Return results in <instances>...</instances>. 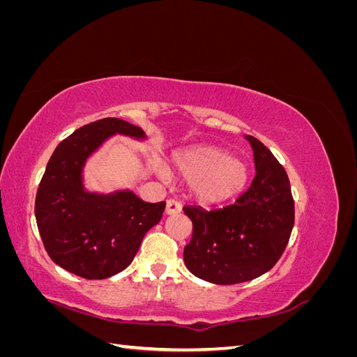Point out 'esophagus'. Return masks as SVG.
<instances>
[{"mask_svg": "<svg viewBox=\"0 0 357 357\" xmlns=\"http://www.w3.org/2000/svg\"><path fill=\"white\" fill-rule=\"evenodd\" d=\"M181 211V205L174 201V199H168L167 201V208H165V213L168 215H174V214H178Z\"/></svg>", "mask_w": 357, "mask_h": 357, "instance_id": "1", "label": "esophagus"}]
</instances>
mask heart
<instances>
[{
    "label": "heart",
    "instance_id": "1",
    "mask_svg": "<svg viewBox=\"0 0 357 357\" xmlns=\"http://www.w3.org/2000/svg\"><path fill=\"white\" fill-rule=\"evenodd\" d=\"M172 167L188 178L189 193L205 205L222 204L247 186L250 171L244 162L218 147L201 146L172 158Z\"/></svg>",
    "mask_w": 357,
    "mask_h": 357
}]
</instances>
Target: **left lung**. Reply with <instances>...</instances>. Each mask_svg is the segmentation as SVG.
Listing matches in <instances>:
<instances>
[{
	"instance_id": "left-lung-1",
	"label": "left lung",
	"mask_w": 357,
	"mask_h": 357,
	"mask_svg": "<svg viewBox=\"0 0 357 357\" xmlns=\"http://www.w3.org/2000/svg\"><path fill=\"white\" fill-rule=\"evenodd\" d=\"M245 139L256 169L247 192L220 210L183 208L193 225L185 264L193 275L214 284L250 282L268 273L282 257L295 223L284 168L257 138Z\"/></svg>"
}]
</instances>
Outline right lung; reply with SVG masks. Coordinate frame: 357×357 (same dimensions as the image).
I'll return each mask as SVG.
<instances>
[{"instance_id": "right-lung-1", "label": "right lung", "mask_w": 357, "mask_h": 357, "mask_svg": "<svg viewBox=\"0 0 357 357\" xmlns=\"http://www.w3.org/2000/svg\"><path fill=\"white\" fill-rule=\"evenodd\" d=\"M114 135L147 138L142 128L116 117L84 125L58 144L37 190L36 220L46 252L56 265L88 280L123 271L165 210V201L146 202L129 189H86V164Z\"/></svg>"}]
</instances>
